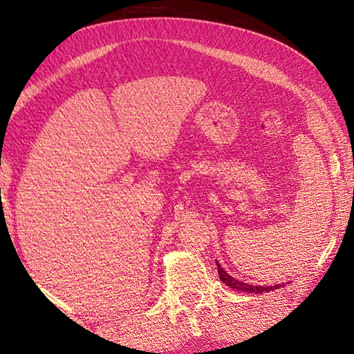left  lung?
Masks as SVG:
<instances>
[{
    "mask_svg": "<svg viewBox=\"0 0 354 354\" xmlns=\"http://www.w3.org/2000/svg\"><path fill=\"white\" fill-rule=\"evenodd\" d=\"M217 272H219V277L222 282H224L225 285H229L230 288H235V290H240V292H246V293H269L270 290H277L280 287H283V283H277V285H270V287H264V285H250L243 282V280H239V279H234L232 275H229L225 272L224 269L221 268V264L217 263Z\"/></svg>",
    "mask_w": 354,
    "mask_h": 354,
    "instance_id": "left-lung-1",
    "label": "left lung"
}]
</instances>
